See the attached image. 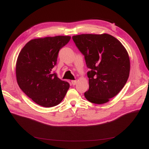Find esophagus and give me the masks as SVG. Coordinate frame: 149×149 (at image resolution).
<instances>
[{
  "instance_id": "obj_1",
  "label": "esophagus",
  "mask_w": 149,
  "mask_h": 149,
  "mask_svg": "<svg viewBox=\"0 0 149 149\" xmlns=\"http://www.w3.org/2000/svg\"><path fill=\"white\" fill-rule=\"evenodd\" d=\"M77 83V81L75 80V81H72V85H75Z\"/></svg>"
}]
</instances>
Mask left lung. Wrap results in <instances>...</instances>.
<instances>
[{
    "instance_id": "1",
    "label": "left lung",
    "mask_w": 149,
    "mask_h": 149,
    "mask_svg": "<svg viewBox=\"0 0 149 149\" xmlns=\"http://www.w3.org/2000/svg\"><path fill=\"white\" fill-rule=\"evenodd\" d=\"M84 56L88 68L89 90L84 97L91 103L109 102L122 90L129 76L130 59L119 40L108 34H82L72 36Z\"/></svg>"
}]
</instances>
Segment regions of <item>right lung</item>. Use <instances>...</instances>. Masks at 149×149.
Wrapping results in <instances>:
<instances>
[{"label": "right lung", "instance_id": "add662e5", "mask_svg": "<svg viewBox=\"0 0 149 149\" xmlns=\"http://www.w3.org/2000/svg\"><path fill=\"white\" fill-rule=\"evenodd\" d=\"M69 36L40 38L27 42L19 53L16 77L20 89L38 105L50 107L64 99L70 88L66 81L52 74L59 50L70 40Z\"/></svg>", "mask_w": 149, "mask_h": 149}]
</instances>
